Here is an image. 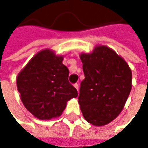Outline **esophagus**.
<instances>
[{
	"instance_id": "34e87169",
	"label": "esophagus",
	"mask_w": 148,
	"mask_h": 148,
	"mask_svg": "<svg viewBox=\"0 0 148 148\" xmlns=\"http://www.w3.org/2000/svg\"><path fill=\"white\" fill-rule=\"evenodd\" d=\"M74 87H75L76 90H77V91L79 90V85H78L77 83H76V84H74Z\"/></svg>"
}]
</instances>
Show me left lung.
I'll return each mask as SVG.
<instances>
[{"label":"left lung","mask_w":148,"mask_h":148,"mask_svg":"<svg viewBox=\"0 0 148 148\" xmlns=\"http://www.w3.org/2000/svg\"><path fill=\"white\" fill-rule=\"evenodd\" d=\"M85 79L81 81L78 103L84 118L102 126L117 117L132 88V72L121 56L105 45L90 53H81Z\"/></svg>","instance_id":"left-lung-1"}]
</instances>
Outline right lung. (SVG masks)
Instances as JSON below:
<instances>
[{"mask_svg": "<svg viewBox=\"0 0 148 148\" xmlns=\"http://www.w3.org/2000/svg\"><path fill=\"white\" fill-rule=\"evenodd\" d=\"M63 57L43 49L32 57L17 76V88L27 110L40 120L59 116L67 102L77 97L68 81L69 71Z\"/></svg>", "mask_w": 148, "mask_h": 148, "instance_id": "1", "label": "right lung"}]
</instances>
